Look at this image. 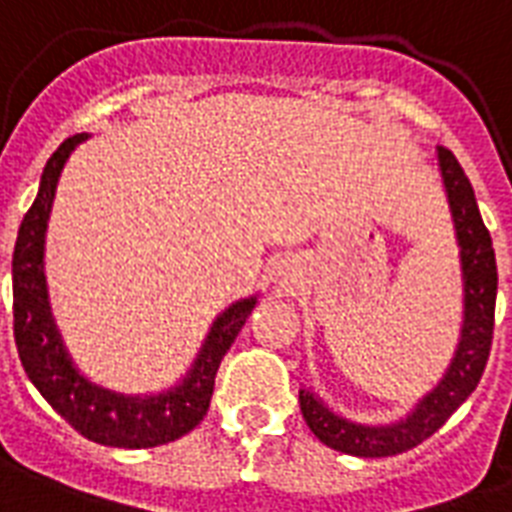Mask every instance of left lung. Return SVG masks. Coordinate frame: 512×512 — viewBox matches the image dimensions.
Listing matches in <instances>:
<instances>
[{
  "instance_id": "8db88e82",
  "label": "left lung",
  "mask_w": 512,
  "mask_h": 512,
  "mask_svg": "<svg viewBox=\"0 0 512 512\" xmlns=\"http://www.w3.org/2000/svg\"><path fill=\"white\" fill-rule=\"evenodd\" d=\"M436 156L449 212H452L454 236H457V247H460V342H457L452 361L436 388L425 393L406 417L388 422V425H366V422L342 417L319 393H313L311 388H300V409H303V417L308 428L313 430V436L342 454L390 457V454H401L422 444L460 409V404H465V398L476 390L486 361H489L494 303H497V260H494L492 236L486 231L473 185L460 162L454 159L452 151L441 146L436 148Z\"/></svg>"
}]
</instances>
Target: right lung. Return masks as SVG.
<instances>
[{"mask_svg":"<svg viewBox=\"0 0 512 512\" xmlns=\"http://www.w3.org/2000/svg\"><path fill=\"white\" fill-rule=\"evenodd\" d=\"M84 140H90L87 132L60 143L44 164L39 193L20 223L12 252L15 345L28 380L84 438L119 449H151L191 433L204 420L220 361L257 305V295L241 297L217 313L188 372L170 388L159 393H119L84 377L60 337L44 276V241L60 172Z\"/></svg>","mask_w":512,"mask_h":512,"instance_id":"1","label":"right lung"}]
</instances>
